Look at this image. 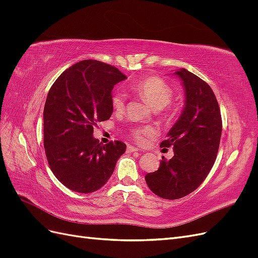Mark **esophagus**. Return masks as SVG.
Segmentation results:
<instances>
[{
  "label": "esophagus",
  "mask_w": 258,
  "mask_h": 258,
  "mask_svg": "<svg viewBox=\"0 0 258 258\" xmlns=\"http://www.w3.org/2000/svg\"><path fill=\"white\" fill-rule=\"evenodd\" d=\"M127 152H128V153L139 152V148H137V147H135V146H131V145H129V146L127 147Z\"/></svg>",
  "instance_id": "esophagus-1"
}]
</instances>
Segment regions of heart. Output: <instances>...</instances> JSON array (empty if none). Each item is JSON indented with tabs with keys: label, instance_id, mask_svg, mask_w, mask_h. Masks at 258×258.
Returning <instances> with one entry per match:
<instances>
[{
	"label": "heart",
	"instance_id": "1",
	"mask_svg": "<svg viewBox=\"0 0 258 258\" xmlns=\"http://www.w3.org/2000/svg\"><path fill=\"white\" fill-rule=\"evenodd\" d=\"M135 88L147 100L155 110H162L172 100V90L170 86L158 77H146L140 81ZM126 102V95L121 90H117L112 97V105L115 111H121ZM156 135V129L152 126H141L132 130V137L139 143H144L148 137Z\"/></svg>",
	"mask_w": 258,
	"mask_h": 258
}]
</instances>
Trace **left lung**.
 Returning <instances> with one entry per match:
<instances>
[{"label": "left lung", "instance_id": "left-lung-1", "mask_svg": "<svg viewBox=\"0 0 258 258\" xmlns=\"http://www.w3.org/2000/svg\"><path fill=\"white\" fill-rule=\"evenodd\" d=\"M172 75L182 83L184 106L160 146H172L174 156L169 160L162 157L159 169L145 175L150 189L169 200L187 196L205 181L222 135L220 106L210 86L184 68Z\"/></svg>", "mask_w": 258, "mask_h": 258}]
</instances>
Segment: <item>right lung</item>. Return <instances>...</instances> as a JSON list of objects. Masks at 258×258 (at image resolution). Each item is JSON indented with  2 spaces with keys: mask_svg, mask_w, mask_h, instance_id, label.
Masks as SVG:
<instances>
[{
  "mask_svg": "<svg viewBox=\"0 0 258 258\" xmlns=\"http://www.w3.org/2000/svg\"><path fill=\"white\" fill-rule=\"evenodd\" d=\"M126 79L115 67L83 60L51 86L43 113L44 147L52 173L69 189H100L126 152L120 141L103 144L93 137V126L113 114L114 85Z\"/></svg>",
  "mask_w": 258,
  "mask_h": 258,
  "instance_id": "add662e5",
  "label": "right lung"
}]
</instances>
